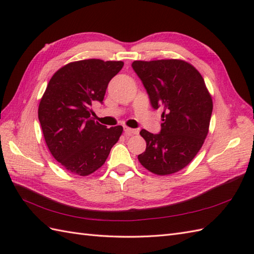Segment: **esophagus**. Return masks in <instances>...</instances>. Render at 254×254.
<instances>
[{
    "label": "esophagus",
    "instance_id": "esophagus-1",
    "mask_svg": "<svg viewBox=\"0 0 254 254\" xmlns=\"http://www.w3.org/2000/svg\"><path fill=\"white\" fill-rule=\"evenodd\" d=\"M124 133L127 134V135H133V134H137L138 130L136 128H130V127H124Z\"/></svg>",
    "mask_w": 254,
    "mask_h": 254
}]
</instances>
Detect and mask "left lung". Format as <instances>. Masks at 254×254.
<instances>
[{
  "label": "left lung",
  "mask_w": 254,
  "mask_h": 254,
  "mask_svg": "<svg viewBox=\"0 0 254 254\" xmlns=\"http://www.w3.org/2000/svg\"><path fill=\"white\" fill-rule=\"evenodd\" d=\"M134 72L150 105L163 111L161 130H141L146 149L138 160L153 174L165 176L185 168L201 149L208 133L213 101L202 75L181 60L134 61Z\"/></svg>",
  "instance_id": "left-lung-1"
}]
</instances>
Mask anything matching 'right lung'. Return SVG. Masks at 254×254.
I'll return each instance as SVG.
<instances>
[{
	"label": "right lung",
	"instance_id": "obj_1",
	"mask_svg": "<svg viewBox=\"0 0 254 254\" xmlns=\"http://www.w3.org/2000/svg\"><path fill=\"white\" fill-rule=\"evenodd\" d=\"M123 62L99 59L68 63L51 77L40 100L38 118L52 156L78 176L105 164L122 134L121 126L107 128L91 119L90 106L102 104L108 84Z\"/></svg>",
	"mask_w": 254,
	"mask_h": 254
}]
</instances>
